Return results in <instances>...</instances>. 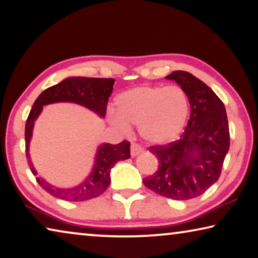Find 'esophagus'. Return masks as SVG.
I'll return each mask as SVG.
<instances>
[{"label": "esophagus", "instance_id": "obj_1", "mask_svg": "<svg viewBox=\"0 0 258 258\" xmlns=\"http://www.w3.org/2000/svg\"><path fill=\"white\" fill-rule=\"evenodd\" d=\"M142 152H143V148L140 144H137V143H132V148H130V153H132V157H136Z\"/></svg>", "mask_w": 258, "mask_h": 258}]
</instances>
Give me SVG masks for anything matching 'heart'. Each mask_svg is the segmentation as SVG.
Listing matches in <instances>:
<instances>
[{
    "label": "heart",
    "mask_w": 258,
    "mask_h": 258,
    "mask_svg": "<svg viewBox=\"0 0 258 258\" xmlns=\"http://www.w3.org/2000/svg\"><path fill=\"white\" fill-rule=\"evenodd\" d=\"M116 113L109 121L122 132L128 123L140 128L141 136L153 144H164L179 136L189 114L187 94L179 86H137L116 98Z\"/></svg>",
    "instance_id": "b5f03b06"
}]
</instances>
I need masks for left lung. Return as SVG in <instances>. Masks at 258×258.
Returning <instances> with one entry per match:
<instances>
[{"instance_id":"1","label":"left lung","mask_w":258,"mask_h":258,"mask_svg":"<svg viewBox=\"0 0 258 258\" xmlns=\"http://www.w3.org/2000/svg\"><path fill=\"white\" fill-rule=\"evenodd\" d=\"M187 94L190 118L175 142L149 148L158 158L156 173L143 183L158 195L175 201L201 196L218 181L229 149V129L223 101L209 86L187 71L166 76Z\"/></svg>"}]
</instances>
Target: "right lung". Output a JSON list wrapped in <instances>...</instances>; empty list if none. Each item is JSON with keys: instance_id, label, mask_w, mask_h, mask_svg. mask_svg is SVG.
Listing matches in <instances>:
<instances>
[{"instance_id": "add662e5", "label": "right lung", "mask_w": 258, "mask_h": 258, "mask_svg": "<svg viewBox=\"0 0 258 258\" xmlns=\"http://www.w3.org/2000/svg\"><path fill=\"white\" fill-rule=\"evenodd\" d=\"M113 78H89L69 77L56 85L46 89L34 101L32 109L27 117L25 125V148L26 158L31 172L37 175V170L30 158V142L32 138L34 122L42 112L43 106L55 102H74L84 106L100 117L106 114L107 102L113 92ZM130 158V143L121 142L113 145L104 143L97 150L92 172L86 179L73 188H58L50 184L45 179L37 176L38 183L51 196L68 202H82L100 196L110 183V169L120 160Z\"/></svg>"}]
</instances>
